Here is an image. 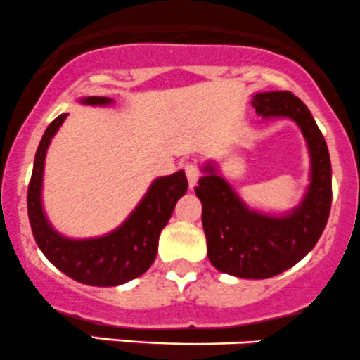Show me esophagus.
Returning <instances> with one entry per match:
<instances>
[{
	"label": "esophagus",
	"instance_id": "1",
	"mask_svg": "<svg viewBox=\"0 0 360 360\" xmlns=\"http://www.w3.org/2000/svg\"><path fill=\"white\" fill-rule=\"evenodd\" d=\"M184 172H186V177H188V184H190V188L193 190L195 184H197L198 177H200V170H198V165L197 163H186L184 165Z\"/></svg>",
	"mask_w": 360,
	"mask_h": 360
}]
</instances>
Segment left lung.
I'll list each match as a JSON object with an SVG mask.
<instances>
[{
  "label": "left lung",
  "instance_id": "obj_1",
  "mask_svg": "<svg viewBox=\"0 0 360 360\" xmlns=\"http://www.w3.org/2000/svg\"><path fill=\"white\" fill-rule=\"evenodd\" d=\"M262 120H292L309 153V184L302 200L281 214L250 207L218 167H202L195 193L202 202V226L209 262L221 273L244 280H265L306 257L322 236L333 200L329 149L308 107L288 91L257 93L251 100Z\"/></svg>",
  "mask_w": 360,
  "mask_h": 360
}]
</instances>
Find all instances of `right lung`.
<instances>
[{
	"mask_svg": "<svg viewBox=\"0 0 360 360\" xmlns=\"http://www.w3.org/2000/svg\"><path fill=\"white\" fill-rule=\"evenodd\" d=\"M84 105L105 107L114 103L107 96L80 98ZM68 114L56 117L45 130L27 188V216L34 240L52 265L70 276L91 287H117L144 274L158 253V239L169 223L177 200L186 193L184 170L158 177L148 188L137 207L112 232L89 239H72L59 233L49 221L41 204L45 155L52 137Z\"/></svg>",
	"mask_w": 360,
	"mask_h": 360,
	"instance_id": "1",
	"label": "right lung"
}]
</instances>
